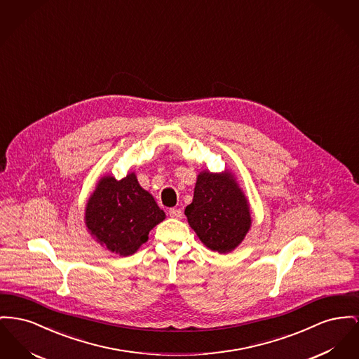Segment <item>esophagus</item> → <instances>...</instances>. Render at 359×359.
<instances>
[{
    "mask_svg": "<svg viewBox=\"0 0 359 359\" xmlns=\"http://www.w3.org/2000/svg\"><path fill=\"white\" fill-rule=\"evenodd\" d=\"M169 217L176 218V219H182L183 218V210L182 209H170L168 211Z\"/></svg>",
    "mask_w": 359,
    "mask_h": 359,
    "instance_id": "obj_1",
    "label": "esophagus"
}]
</instances>
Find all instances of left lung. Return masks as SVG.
<instances>
[{
	"label": "left lung",
	"mask_w": 359,
	"mask_h": 359,
	"mask_svg": "<svg viewBox=\"0 0 359 359\" xmlns=\"http://www.w3.org/2000/svg\"><path fill=\"white\" fill-rule=\"evenodd\" d=\"M184 214L201 241L219 253L234 250L251 226L247 199L231 173H199Z\"/></svg>",
	"instance_id": "left-lung-1"
}]
</instances>
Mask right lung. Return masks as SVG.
<instances>
[{
    "instance_id": "obj_1",
    "label": "right lung",
    "mask_w": 359,
    "mask_h": 359,
    "mask_svg": "<svg viewBox=\"0 0 359 359\" xmlns=\"http://www.w3.org/2000/svg\"><path fill=\"white\" fill-rule=\"evenodd\" d=\"M164 218L165 212L138 184L134 173L122 180L103 177L90 195L85 212L90 234L107 250L121 256L135 252Z\"/></svg>"
}]
</instances>
